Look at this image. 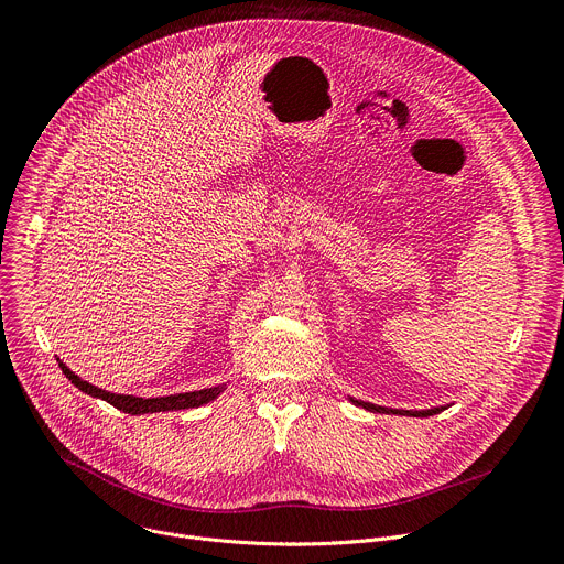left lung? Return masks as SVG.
I'll return each mask as SVG.
<instances>
[{
	"instance_id": "left-lung-1",
	"label": "left lung",
	"mask_w": 564,
	"mask_h": 564,
	"mask_svg": "<svg viewBox=\"0 0 564 564\" xmlns=\"http://www.w3.org/2000/svg\"><path fill=\"white\" fill-rule=\"evenodd\" d=\"M355 406H361L370 413H381V415H409V417H431V415H437L442 411H446L448 406H433V409H424V411H404V409H388V406H377V404H370V401H361V399H355V397H348Z\"/></svg>"
}]
</instances>
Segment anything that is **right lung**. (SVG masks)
I'll use <instances>...</instances> for the list:
<instances>
[{"label":"right lung","instance_id":"right-lung-1","mask_svg":"<svg viewBox=\"0 0 564 564\" xmlns=\"http://www.w3.org/2000/svg\"><path fill=\"white\" fill-rule=\"evenodd\" d=\"M62 372L66 375V379L79 388L83 392L91 394V397H98L102 401H107V404L116 406L118 411L122 413H129V415H147V413H167V411H185V409H198L203 404H209V401H214L225 388L227 383H218V386H212V388H203V390H192V392H176V394H165V397H135V394H118V392H109V390H102L89 381H85L83 377H77L66 364H62L57 359Z\"/></svg>","mask_w":564,"mask_h":564}]
</instances>
